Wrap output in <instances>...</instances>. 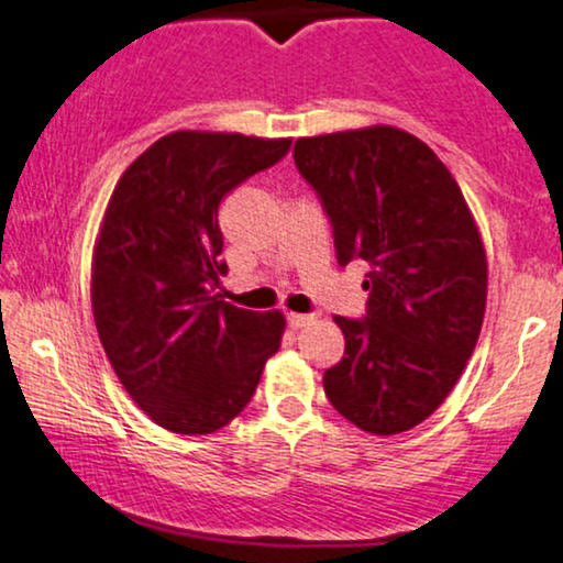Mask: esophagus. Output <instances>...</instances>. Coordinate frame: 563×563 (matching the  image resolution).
I'll use <instances>...</instances> for the list:
<instances>
[{
	"instance_id": "34e87169",
	"label": "esophagus",
	"mask_w": 563,
	"mask_h": 563,
	"mask_svg": "<svg viewBox=\"0 0 563 563\" xmlns=\"http://www.w3.org/2000/svg\"><path fill=\"white\" fill-rule=\"evenodd\" d=\"M314 320H317V314H299V311H290V314H288V324L294 330L307 328V324H311Z\"/></svg>"
}]
</instances>
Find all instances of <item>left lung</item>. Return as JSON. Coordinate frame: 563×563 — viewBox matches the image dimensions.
I'll return each instance as SVG.
<instances>
[{
	"instance_id": "left-lung-1",
	"label": "left lung",
	"mask_w": 563,
	"mask_h": 563,
	"mask_svg": "<svg viewBox=\"0 0 563 563\" xmlns=\"http://www.w3.org/2000/svg\"><path fill=\"white\" fill-rule=\"evenodd\" d=\"M294 159L330 217L341 267L364 262V320L335 317L346 354L322 385L372 435L424 422L477 346L487 260L462 188L417 135L393 125L299 139Z\"/></svg>"
}]
</instances>
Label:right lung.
<instances>
[{
	"label": "right lung",
	"instance_id": "right-lung-1",
	"mask_svg": "<svg viewBox=\"0 0 563 563\" xmlns=\"http://www.w3.org/2000/svg\"><path fill=\"white\" fill-rule=\"evenodd\" d=\"M290 139L175 131L118 180L91 262L93 322L114 375L159 428L207 435L252 401L286 317L222 301L220 201Z\"/></svg>",
	"mask_w": 563,
	"mask_h": 563
}]
</instances>
